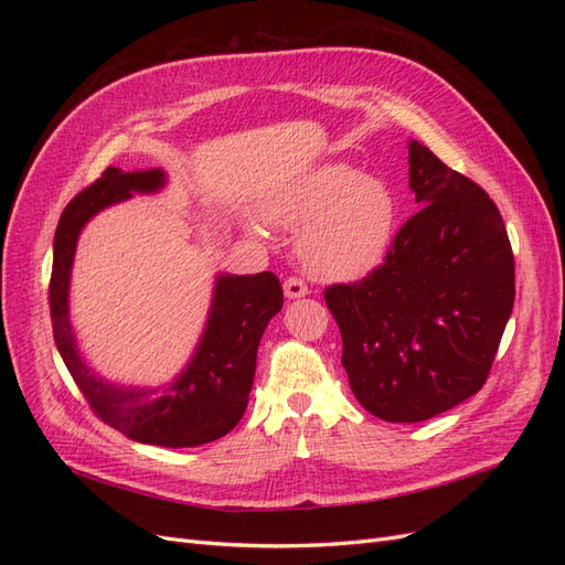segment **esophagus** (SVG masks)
I'll return each instance as SVG.
<instances>
[{
  "instance_id": "34e87169",
  "label": "esophagus",
  "mask_w": 565,
  "mask_h": 565,
  "mask_svg": "<svg viewBox=\"0 0 565 565\" xmlns=\"http://www.w3.org/2000/svg\"><path fill=\"white\" fill-rule=\"evenodd\" d=\"M282 287H285L287 299H301V297L309 295V287H306V282L299 280V278H287Z\"/></svg>"
}]
</instances>
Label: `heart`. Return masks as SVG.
I'll list each match as a JSON object with an SVG mask.
<instances>
[{
  "mask_svg": "<svg viewBox=\"0 0 565 565\" xmlns=\"http://www.w3.org/2000/svg\"><path fill=\"white\" fill-rule=\"evenodd\" d=\"M266 224L298 231L301 266L320 280H355L377 268L393 243L398 200L380 177L330 162L309 169L262 204Z\"/></svg>",
  "mask_w": 565,
  "mask_h": 565,
  "instance_id": "obj_1",
  "label": "heart"
}]
</instances>
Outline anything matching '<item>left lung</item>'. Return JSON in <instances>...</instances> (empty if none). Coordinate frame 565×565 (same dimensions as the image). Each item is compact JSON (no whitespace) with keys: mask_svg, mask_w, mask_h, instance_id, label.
Listing matches in <instances>:
<instances>
[{"mask_svg":"<svg viewBox=\"0 0 565 565\" xmlns=\"http://www.w3.org/2000/svg\"><path fill=\"white\" fill-rule=\"evenodd\" d=\"M405 221L380 268L324 289L353 396L384 422H424L488 380L514 309V254L481 185L407 143Z\"/></svg>","mask_w":565,"mask_h":565,"instance_id":"left-lung-1","label":"left lung"}]
</instances>
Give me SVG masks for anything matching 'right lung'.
<instances>
[{
	"mask_svg": "<svg viewBox=\"0 0 565 565\" xmlns=\"http://www.w3.org/2000/svg\"><path fill=\"white\" fill-rule=\"evenodd\" d=\"M164 185L162 169L122 174L108 167L104 177L71 200L54 237L49 306L56 349L100 419L136 443L195 448L226 436L245 415L262 334L282 309V287L273 273H218L191 361L164 386H125L94 372L84 363L71 324V276L84 226L106 207L134 195L160 193Z\"/></svg>",
	"mask_w": 565,
	"mask_h": 565,
	"instance_id": "obj_1",
	"label": "right lung"
}]
</instances>
